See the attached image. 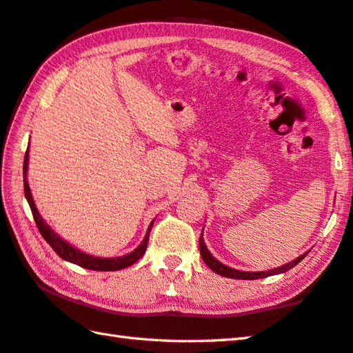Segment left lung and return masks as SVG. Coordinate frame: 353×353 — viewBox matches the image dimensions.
Listing matches in <instances>:
<instances>
[{"label":"left lung","instance_id":"obj_1","mask_svg":"<svg viewBox=\"0 0 353 353\" xmlns=\"http://www.w3.org/2000/svg\"><path fill=\"white\" fill-rule=\"evenodd\" d=\"M200 252H201V259L205 261V263L208 265L209 268H211L214 273H217L220 276H225V277H230V279H243V281H254V279H262V277H268V276H274V274H281V273H285V271L292 270L293 267H296L302 259H304L307 256L302 254L299 256L298 259H294L293 262L290 263H285L282 265V267H277V268H273V270H268V271H240V270H236V268H231V267H226L225 263L219 262L217 259H215L211 251L208 250V246L205 243V239H203V231H201V236H200Z\"/></svg>","mask_w":353,"mask_h":353}]
</instances>
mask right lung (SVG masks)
I'll list each match as a JSON object with an SVG mask.
<instances>
[{"label": "right lung", "mask_w": 353, "mask_h": 353, "mask_svg": "<svg viewBox=\"0 0 353 353\" xmlns=\"http://www.w3.org/2000/svg\"><path fill=\"white\" fill-rule=\"evenodd\" d=\"M28 163H29V148L26 154H24V164H23V183H24V196L30 206V211H32L34 220L37 223V228H39L40 234L43 239L51 245V248L57 252V256H60L63 261L76 263L79 267L86 268V270H94V271H117V270H123L133 265L134 262H138L139 259L144 256V252L147 250V243H148V236H150V230L153 226V221L148 226L147 234L142 242L138 245V248H134L132 252H128L125 256L121 257H99V256H92V254H86V252L80 251L77 248H74L72 245H70L66 240L61 239L59 234H55L51 226H49L45 220L41 219L40 212L37 211V206L32 199V194H30L29 189V183H28Z\"/></svg>", "instance_id": "right-lung-1"}]
</instances>
